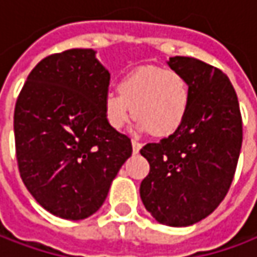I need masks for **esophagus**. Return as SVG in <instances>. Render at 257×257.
Wrapping results in <instances>:
<instances>
[{
	"label": "esophagus",
	"mask_w": 257,
	"mask_h": 257,
	"mask_svg": "<svg viewBox=\"0 0 257 257\" xmlns=\"http://www.w3.org/2000/svg\"><path fill=\"white\" fill-rule=\"evenodd\" d=\"M132 146H133V152H135V154H139V151H140V148H142V143H140L139 140H136V139H133V140H132Z\"/></svg>",
	"instance_id": "obj_1"
}]
</instances>
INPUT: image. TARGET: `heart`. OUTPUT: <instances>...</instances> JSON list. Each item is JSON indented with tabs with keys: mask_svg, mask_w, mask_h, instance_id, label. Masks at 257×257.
<instances>
[{
	"mask_svg": "<svg viewBox=\"0 0 257 257\" xmlns=\"http://www.w3.org/2000/svg\"><path fill=\"white\" fill-rule=\"evenodd\" d=\"M118 92L103 98L108 124L119 130L135 112L142 128L159 136L174 133L187 117L192 102L190 84L180 71L154 65L127 74L118 83Z\"/></svg>",
	"mask_w": 257,
	"mask_h": 257,
	"instance_id": "1",
	"label": "heart"
}]
</instances>
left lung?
<instances>
[{
	"label": "left lung",
	"instance_id": "left-lung-1",
	"mask_svg": "<svg viewBox=\"0 0 257 257\" xmlns=\"http://www.w3.org/2000/svg\"><path fill=\"white\" fill-rule=\"evenodd\" d=\"M168 65L190 84V109L173 135L140 149L151 165L140 197L159 224L187 227L211 215L228 193L243 124L237 93L219 68L190 57H171Z\"/></svg>",
	"mask_w": 257,
	"mask_h": 257
}]
</instances>
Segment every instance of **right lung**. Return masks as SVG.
Instances as JSON below:
<instances>
[{"label": "right lung", "instance_id": "right-lung-1", "mask_svg": "<svg viewBox=\"0 0 257 257\" xmlns=\"http://www.w3.org/2000/svg\"><path fill=\"white\" fill-rule=\"evenodd\" d=\"M93 49H68L30 71L14 109L20 177L35 200L55 216L79 221L105 202L130 158L125 135L105 118L109 71Z\"/></svg>", "mask_w": 257, "mask_h": 257}]
</instances>
